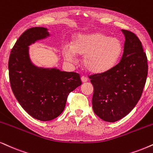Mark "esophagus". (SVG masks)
Returning <instances> with one entry per match:
<instances>
[{
	"mask_svg": "<svg viewBox=\"0 0 153 153\" xmlns=\"http://www.w3.org/2000/svg\"><path fill=\"white\" fill-rule=\"evenodd\" d=\"M81 80H82V82H85L88 80V78H87V77L82 76V77H81Z\"/></svg>",
	"mask_w": 153,
	"mask_h": 153,
	"instance_id": "esophagus-1",
	"label": "esophagus"
}]
</instances>
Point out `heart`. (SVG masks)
Masks as SVG:
<instances>
[{"label":"heart","instance_id":"heart-1","mask_svg":"<svg viewBox=\"0 0 153 153\" xmlns=\"http://www.w3.org/2000/svg\"><path fill=\"white\" fill-rule=\"evenodd\" d=\"M123 51L121 42L100 32L77 36L72 46H66L63 55L67 61H75V53L85 56L83 65L92 73H102L117 64Z\"/></svg>","mask_w":153,"mask_h":153}]
</instances>
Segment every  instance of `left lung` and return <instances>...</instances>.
<instances>
[{
    "instance_id": "obj_1",
    "label": "left lung",
    "mask_w": 153,
    "mask_h": 153,
    "mask_svg": "<svg viewBox=\"0 0 153 153\" xmlns=\"http://www.w3.org/2000/svg\"><path fill=\"white\" fill-rule=\"evenodd\" d=\"M121 31L126 40L121 61L107 72L89 77L94 87L92 109L107 122L119 121L135 107L148 75V59L140 41L130 31Z\"/></svg>"
}]
</instances>
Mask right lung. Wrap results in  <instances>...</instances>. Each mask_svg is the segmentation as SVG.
<instances>
[{
    "mask_svg": "<svg viewBox=\"0 0 153 153\" xmlns=\"http://www.w3.org/2000/svg\"><path fill=\"white\" fill-rule=\"evenodd\" d=\"M50 35L44 27H32L23 32L11 50L9 78L13 92L23 109L34 119L50 121L64 110L69 93L81 85L80 75L34 65L29 46Z\"/></svg>",
    "mask_w": 153,
    "mask_h": 153,
    "instance_id": "add662e5",
    "label": "right lung"
}]
</instances>
